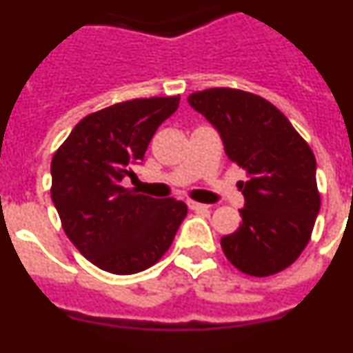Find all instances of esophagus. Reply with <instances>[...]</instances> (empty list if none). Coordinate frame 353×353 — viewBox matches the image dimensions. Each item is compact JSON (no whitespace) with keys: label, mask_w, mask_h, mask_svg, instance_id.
Instances as JSON below:
<instances>
[{"label":"esophagus","mask_w":353,"mask_h":353,"mask_svg":"<svg viewBox=\"0 0 353 353\" xmlns=\"http://www.w3.org/2000/svg\"><path fill=\"white\" fill-rule=\"evenodd\" d=\"M187 207L191 208V210L194 212H203V210H208V205H203V203H198V201H187Z\"/></svg>","instance_id":"obj_1"}]
</instances>
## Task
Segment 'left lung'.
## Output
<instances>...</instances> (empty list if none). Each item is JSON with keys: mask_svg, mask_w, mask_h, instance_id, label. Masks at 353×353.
I'll use <instances>...</instances> for the list:
<instances>
[{"mask_svg": "<svg viewBox=\"0 0 353 353\" xmlns=\"http://www.w3.org/2000/svg\"><path fill=\"white\" fill-rule=\"evenodd\" d=\"M187 101L217 129L228 159L249 176L240 182L242 224L221 239L224 254L249 276L281 272L307 245L320 210L310 145L276 105L254 93L210 88Z\"/></svg>", "mask_w": 353, "mask_h": 353, "instance_id": "left-lung-1", "label": "left lung"}]
</instances>
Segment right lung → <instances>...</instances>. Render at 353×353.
<instances>
[{
    "label": "right lung",
    "instance_id": "add662e5",
    "mask_svg": "<svg viewBox=\"0 0 353 353\" xmlns=\"http://www.w3.org/2000/svg\"><path fill=\"white\" fill-rule=\"evenodd\" d=\"M179 102L180 97H152L101 109L84 117L52 157L51 198L61 226L105 272L129 276L157 263L187 215L183 201L121 185Z\"/></svg>",
    "mask_w": 353,
    "mask_h": 353
}]
</instances>
